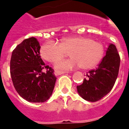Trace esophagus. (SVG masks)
<instances>
[{
    "label": "esophagus",
    "mask_w": 129,
    "mask_h": 129,
    "mask_svg": "<svg viewBox=\"0 0 129 129\" xmlns=\"http://www.w3.org/2000/svg\"><path fill=\"white\" fill-rule=\"evenodd\" d=\"M67 73V72H65V71H55V74L56 76H58V75H61V74H66Z\"/></svg>",
    "instance_id": "34e87169"
}]
</instances>
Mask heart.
<instances>
[{
  "mask_svg": "<svg viewBox=\"0 0 129 129\" xmlns=\"http://www.w3.org/2000/svg\"><path fill=\"white\" fill-rule=\"evenodd\" d=\"M41 55L51 63H56L67 56L71 58L56 64L57 69L71 70L81 67L89 69L101 62L104 55V46L101 42L89 37H71L62 39L60 43L49 42L42 46Z\"/></svg>",
  "mask_w": 129,
  "mask_h": 129,
  "instance_id": "obj_1",
  "label": "heart"
}]
</instances>
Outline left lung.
<instances>
[{
	"mask_svg": "<svg viewBox=\"0 0 129 129\" xmlns=\"http://www.w3.org/2000/svg\"><path fill=\"white\" fill-rule=\"evenodd\" d=\"M120 63V57L116 47L110 44L106 55L98 67L86 73L83 83L77 86L79 95L90 102H97L106 95L117 79Z\"/></svg>",
	"mask_w": 129,
	"mask_h": 129,
	"instance_id": "left-lung-1",
	"label": "left lung"
}]
</instances>
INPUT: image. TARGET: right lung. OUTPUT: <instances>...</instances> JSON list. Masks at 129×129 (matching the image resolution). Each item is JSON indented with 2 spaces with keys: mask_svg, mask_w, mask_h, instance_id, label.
<instances>
[{
  "mask_svg": "<svg viewBox=\"0 0 129 129\" xmlns=\"http://www.w3.org/2000/svg\"><path fill=\"white\" fill-rule=\"evenodd\" d=\"M39 42L35 37L23 41L14 48L10 73L16 92L30 103H44L53 93L56 78L54 70L41 58ZM45 68V73L42 70Z\"/></svg>",
  "mask_w": 129,
  "mask_h": 129,
  "instance_id": "right-lung-1",
  "label": "right lung"
}]
</instances>
